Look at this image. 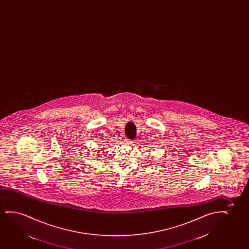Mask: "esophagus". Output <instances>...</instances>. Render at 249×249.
<instances>
[{"mask_svg": "<svg viewBox=\"0 0 249 249\" xmlns=\"http://www.w3.org/2000/svg\"><path fill=\"white\" fill-rule=\"evenodd\" d=\"M125 143H127V144H131V143H133V142H132L131 140H127V139H126V140H125Z\"/></svg>", "mask_w": 249, "mask_h": 249, "instance_id": "34e87169", "label": "esophagus"}]
</instances>
